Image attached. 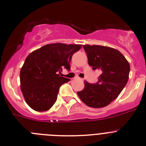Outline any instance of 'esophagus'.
Masks as SVG:
<instances>
[{"label":"esophagus","instance_id":"1","mask_svg":"<svg viewBox=\"0 0 146 146\" xmlns=\"http://www.w3.org/2000/svg\"><path fill=\"white\" fill-rule=\"evenodd\" d=\"M76 79H80V80H83L82 79H81V78H79V77H76Z\"/></svg>","mask_w":146,"mask_h":146}]
</instances>
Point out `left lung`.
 <instances>
[{"mask_svg": "<svg viewBox=\"0 0 146 146\" xmlns=\"http://www.w3.org/2000/svg\"><path fill=\"white\" fill-rule=\"evenodd\" d=\"M89 65L101 74L96 84L84 81L85 87L77 92L84 103L92 108H102L117 98L129 79L130 66L117 50L100 45H84Z\"/></svg>", "mask_w": 146, "mask_h": 146, "instance_id": "8db88e82", "label": "left lung"}]
</instances>
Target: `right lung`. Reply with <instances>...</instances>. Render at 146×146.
<instances>
[{"mask_svg":"<svg viewBox=\"0 0 146 146\" xmlns=\"http://www.w3.org/2000/svg\"><path fill=\"white\" fill-rule=\"evenodd\" d=\"M81 44H49L31 53L20 71L21 90L28 105L36 111L51 109L59 88L70 79L58 74L62 68L70 70L72 55Z\"/></svg>","mask_w":146,"mask_h":146,"instance_id":"right-lung-1","label":"right lung"}]
</instances>
